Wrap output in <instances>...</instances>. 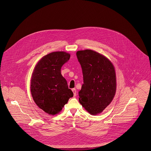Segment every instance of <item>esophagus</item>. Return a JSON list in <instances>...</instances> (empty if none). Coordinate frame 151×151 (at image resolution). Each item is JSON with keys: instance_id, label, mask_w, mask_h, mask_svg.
Masks as SVG:
<instances>
[{"instance_id": "1", "label": "esophagus", "mask_w": 151, "mask_h": 151, "mask_svg": "<svg viewBox=\"0 0 151 151\" xmlns=\"http://www.w3.org/2000/svg\"><path fill=\"white\" fill-rule=\"evenodd\" d=\"M71 90H72V91H73V92L74 96H76V88H73Z\"/></svg>"}]
</instances>
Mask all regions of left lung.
I'll return each instance as SVG.
<instances>
[{"label":"left lung","mask_w":151,"mask_h":151,"mask_svg":"<svg viewBox=\"0 0 151 151\" xmlns=\"http://www.w3.org/2000/svg\"><path fill=\"white\" fill-rule=\"evenodd\" d=\"M84 84L78 92L79 102L91 114L101 113L112 101L116 90L114 67L102 55L92 50L77 52Z\"/></svg>","instance_id":"1"}]
</instances>
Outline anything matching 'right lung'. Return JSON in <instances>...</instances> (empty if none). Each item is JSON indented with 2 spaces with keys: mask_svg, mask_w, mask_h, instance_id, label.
I'll return each instance as SVG.
<instances>
[{
  "mask_svg": "<svg viewBox=\"0 0 151 151\" xmlns=\"http://www.w3.org/2000/svg\"><path fill=\"white\" fill-rule=\"evenodd\" d=\"M65 52H54L43 56L36 65L31 80V92L37 105L50 115L58 114L73 96L61 68L70 59Z\"/></svg>",
  "mask_w": 151,
  "mask_h": 151,
  "instance_id": "add662e5",
  "label": "right lung"
}]
</instances>
